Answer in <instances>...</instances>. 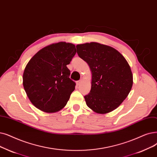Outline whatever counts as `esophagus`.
<instances>
[{
	"instance_id": "34e87169",
	"label": "esophagus",
	"mask_w": 157,
	"mask_h": 157,
	"mask_svg": "<svg viewBox=\"0 0 157 157\" xmlns=\"http://www.w3.org/2000/svg\"><path fill=\"white\" fill-rule=\"evenodd\" d=\"M81 81H82V80H81V79H80L79 81H77V85H79L81 84Z\"/></svg>"
}]
</instances>
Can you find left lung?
<instances>
[{
	"mask_svg": "<svg viewBox=\"0 0 157 157\" xmlns=\"http://www.w3.org/2000/svg\"><path fill=\"white\" fill-rule=\"evenodd\" d=\"M78 56L89 65L91 90L84 96L86 104L98 113L115 110L127 98L133 74L126 59L113 47L97 42L76 45Z\"/></svg>",
	"mask_w": 157,
	"mask_h": 157,
	"instance_id": "left-lung-1",
	"label": "left lung"
}]
</instances>
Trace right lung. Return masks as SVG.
I'll list each match as a JSON object with an SVG mask.
<instances>
[{
  "instance_id": "right-lung-1",
  "label": "right lung",
  "mask_w": 157,
  "mask_h": 157,
  "mask_svg": "<svg viewBox=\"0 0 157 157\" xmlns=\"http://www.w3.org/2000/svg\"><path fill=\"white\" fill-rule=\"evenodd\" d=\"M76 52V46L61 42L47 45L26 65L23 86L31 103L47 113L63 109L75 89L69 65Z\"/></svg>"
}]
</instances>
